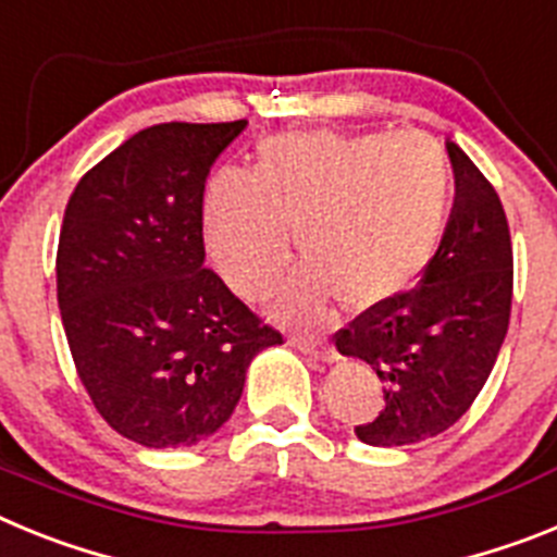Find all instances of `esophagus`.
Segmentation results:
<instances>
[{
  "label": "esophagus",
  "mask_w": 557,
  "mask_h": 557,
  "mask_svg": "<svg viewBox=\"0 0 557 557\" xmlns=\"http://www.w3.org/2000/svg\"><path fill=\"white\" fill-rule=\"evenodd\" d=\"M288 345L297 347V350L306 352V356H311V359L325 361V364H331V361L338 359L336 350L327 345L325 338H319V336H292L288 338Z\"/></svg>",
  "instance_id": "esophagus-1"
}]
</instances>
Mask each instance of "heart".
Segmentation results:
<instances>
[{"mask_svg":"<svg viewBox=\"0 0 557 557\" xmlns=\"http://www.w3.org/2000/svg\"><path fill=\"white\" fill-rule=\"evenodd\" d=\"M451 207V164L425 134L299 132L258 145L251 171L224 168L201 201L205 246L240 297H263L288 258L308 260L280 297L288 319L336 294L370 311L412 292L432 265Z\"/></svg>","mask_w":557,"mask_h":557,"instance_id":"heart-1","label":"heart"}]
</instances>
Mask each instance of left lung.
Segmentation results:
<instances>
[{"label":"left lung","instance_id":"8db88e82","mask_svg":"<svg viewBox=\"0 0 557 557\" xmlns=\"http://www.w3.org/2000/svg\"><path fill=\"white\" fill-rule=\"evenodd\" d=\"M454 207L432 265L404 297L370 308L336 333V350L384 381V409L356 425L367 446H412L468 412L507 336L512 246L493 185L446 143Z\"/></svg>","mask_w":557,"mask_h":557}]
</instances>
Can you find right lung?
Segmentation results:
<instances>
[{
    "mask_svg": "<svg viewBox=\"0 0 557 557\" xmlns=\"http://www.w3.org/2000/svg\"><path fill=\"white\" fill-rule=\"evenodd\" d=\"M246 128L162 123L77 182L58 238V308L106 423L145 448L196 446L238 406L251 359L283 342L205 269L212 162Z\"/></svg>",
    "mask_w": 557,
    "mask_h": 557,
    "instance_id": "right-lung-1",
    "label": "right lung"
}]
</instances>
